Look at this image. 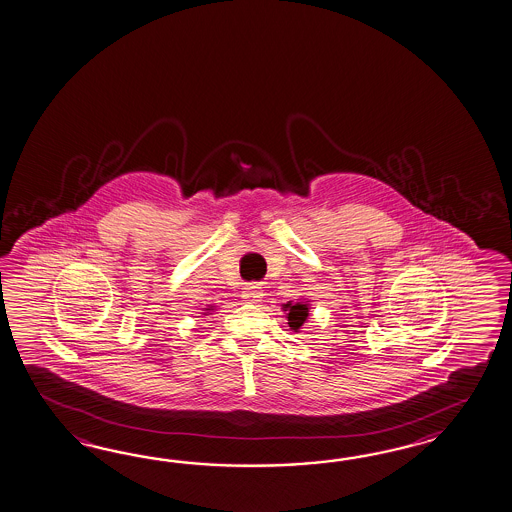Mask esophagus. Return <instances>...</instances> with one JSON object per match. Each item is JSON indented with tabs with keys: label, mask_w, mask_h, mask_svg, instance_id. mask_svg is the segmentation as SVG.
<instances>
[{
	"label": "esophagus",
	"mask_w": 512,
	"mask_h": 512,
	"mask_svg": "<svg viewBox=\"0 0 512 512\" xmlns=\"http://www.w3.org/2000/svg\"><path fill=\"white\" fill-rule=\"evenodd\" d=\"M242 300L246 304H257L263 300V291L259 285H246L244 291H242Z\"/></svg>",
	"instance_id": "obj_1"
}]
</instances>
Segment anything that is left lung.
Returning a JSON list of instances; mask_svg holds the SVG:
<instances>
[{
	"label": "left lung",
	"mask_w": 512,
	"mask_h": 512,
	"mask_svg": "<svg viewBox=\"0 0 512 512\" xmlns=\"http://www.w3.org/2000/svg\"><path fill=\"white\" fill-rule=\"evenodd\" d=\"M283 311H287V324L291 326V330L294 332H300V328L304 326L305 322H307V318H309V311H311V304L305 300V298H300V300H296V302H287V304H283Z\"/></svg>",
	"instance_id": "8db88e82"
}]
</instances>
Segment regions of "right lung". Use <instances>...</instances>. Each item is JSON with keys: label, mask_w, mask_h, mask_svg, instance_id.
Segmentation results:
<instances>
[{"label": "right lung", "mask_w": 512, "mask_h": 512, "mask_svg": "<svg viewBox=\"0 0 512 512\" xmlns=\"http://www.w3.org/2000/svg\"><path fill=\"white\" fill-rule=\"evenodd\" d=\"M205 311H207V313H210V311H212V305H208V307H205ZM207 313H203V315H207Z\"/></svg>", "instance_id": "1"}]
</instances>
